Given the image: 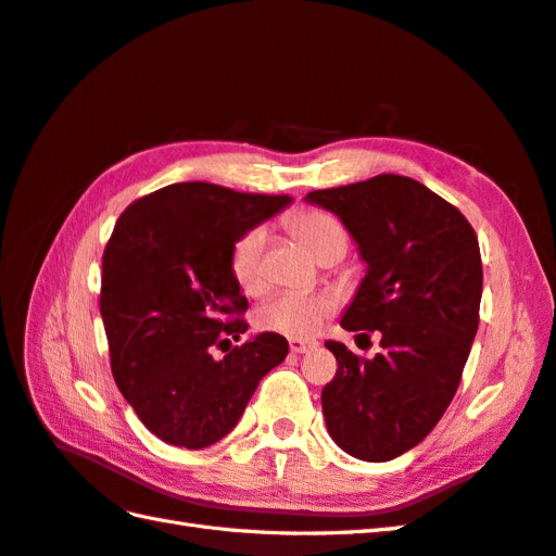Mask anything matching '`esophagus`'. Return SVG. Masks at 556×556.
<instances>
[{
  "mask_svg": "<svg viewBox=\"0 0 556 556\" xmlns=\"http://www.w3.org/2000/svg\"><path fill=\"white\" fill-rule=\"evenodd\" d=\"M318 349L316 340H290L292 354H311V351Z\"/></svg>",
  "mask_w": 556,
  "mask_h": 556,
  "instance_id": "1",
  "label": "esophagus"
}]
</instances>
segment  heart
<instances>
[{"label": "heart", "mask_w": 556, "mask_h": 556, "mask_svg": "<svg viewBox=\"0 0 556 556\" xmlns=\"http://www.w3.org/2000/svg\"><path fill=\"white\" fill-rule=\"evenodd\" d=\"M290 233L316 256L318 262L328 256H342L346 252L349 238L342 222L334 214L325 210H300L290 214L288 219ZM264 228L254 226L242 233L228 254V268L238 282V288L245 294H262L266 288L264 264ZM334 311L332 294H292L282 292L270 296L256 308L254 323L260 330L292 337V340H306L314 337L323 320Z\"/></svg>", "instance_id": "b5f03b06"}]
</instances>
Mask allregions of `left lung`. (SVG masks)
<instances>
[{
    "label": "left lung",
    "instance_id": "1",
    "mask_svg": "<svg viewBox=\"0 0 556 556\" xmlns=\"http://www.w3.org/2000/svg\"><path fill=\"white\" fill-rule=\"evenodd\" d=\"M306 202L340 216L368 264L340 325L382 334L370 361L325 342L337 358L325 425L349 455L387 463L437 427L459 387L479 330V240L463 212L410 176L380 174Z\"/></svg>",
    "mask_w": 556,
    "mask_h": 556
}]
</instances>
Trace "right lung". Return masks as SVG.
<instances>
[{"label":"right lung","instance_id":"add662e5","mask_svg":"<svg viewBox=\"0 0 556 556\" xmlns=\"http://www.w3.org/2000/svg\"><path fill=\"white\" fill-rule=\"evenodd\" d=\"M288 195L238 193L186 181L119 214L103 252L101 316L111 370L148 431L188 451L231 431L288 340L262 332L224 358L214 346L248 330V300L228 268L233 242L274 216Z\"/></svg>","mask_w":556,"mask_h":556}]
</instances>
